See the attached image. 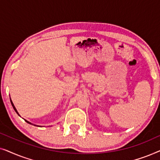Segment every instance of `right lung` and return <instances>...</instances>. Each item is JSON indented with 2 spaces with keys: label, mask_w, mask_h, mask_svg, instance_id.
I'll return each mask as SVG.
<instances>
[{
  "label": "right lung",
  "mask_w": 160,
  "mask_h": 160,
  "mask_svg": "<svg viewBox=\"0 0 160 160\" xmlns=\"http://www.w3.org/2000/svg\"><path fill=\"white\" fill-rule=\"evenodd\" d=\"M11 103H12V106H13V108H14V111H16V112H17V114H18V115H19V113L18 112H17V109H16V108H15V106H14V103H13V102H12V100H11ZM25 122H27V123H29V124H31V123H30V122H28V121H27V120H25Z\"/></svg>",
  "instance_id": "right-lung-1"
}]
</instances>
